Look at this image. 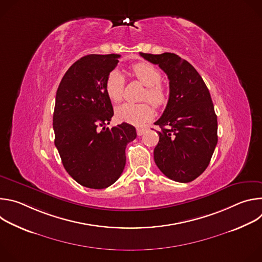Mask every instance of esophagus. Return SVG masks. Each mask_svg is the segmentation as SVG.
<instances>
[{"instance_id": "1", "label": "esophagus", "mask_w": 262, "mask_h": 262, "mask_svg": "<svg viewBox=\"0 0 262 262\" xmlns=\"http://www.w3.org/2000/svg\"><path fill=\"white\" fill-rule=\"evenodd\" d=\"M145 132H146V128H141V127H138V128H137V135H138V136L144 135Z\"/></svg>"}]
</instances>
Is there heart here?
<instances>
[{
	"label": "heart",
	"instance_id": "b5f03b06",
	"mask_svg": "<svg viewBox=\"0 0 262 262\" xmlns=\"http://www.w3.org/2000/svg\"><path fill=\"white\" fill-rule=\"evenodd\" d=\"M132 74L140 83L146 86L143 99H148L156 106H162L167 103L169 93L165 86L160 83L162 72L156 65L148 62L137 63L132 67ZM104 89L112 102H118L122 99L124 78L118 70H113L107 74ZM115 115L119 121L139 125L150 119L154 115V111L150 103L148 102H124L116 107Z\"/></svg>",
	"mask_w": 262,
	"mask_h": 262
}]
</instances>
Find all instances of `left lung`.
<instances>
[{
    "label": "left lung",
    "instance_id": "1",
    "mask_svg": "<svg viewBox=\"0 0 262 262\" xmlns=\"http://www.w3.org/2000/svg\"><path fill=\"white\" fill-rule=\"evenodd\" d=\"M140 55L168 76L170 94L155 148V162L170 179L190 182L200 176L217 143V120L210 93L198 71L172 53Z\"/></svg>",
    "mask_w": 262,
    "mask_h": 262
}]
</instances>
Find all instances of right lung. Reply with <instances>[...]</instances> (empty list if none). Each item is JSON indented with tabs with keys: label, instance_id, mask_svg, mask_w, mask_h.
<instances>
[{
	"label": "right lung",
	"instance_id": "right-lung-1",
	"mask_svg": "<svg viewBox=\"0 0 262 262\" xmlns=\"http://www.w3.org/2000/svg\"><path fill=\"white\" fill-rule=\"evenodd\" d=\"M120 55H87L74 62L58 87L53 117L55 145L67 173L89 189H105L122 174L136 128L105 127L114 115L104 83ZM102 128L100 129V127Z\"/></svg>",
	"mask_w": 262,
	"mask_h": 262
}]
</instances>
